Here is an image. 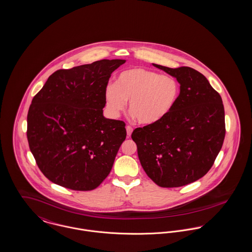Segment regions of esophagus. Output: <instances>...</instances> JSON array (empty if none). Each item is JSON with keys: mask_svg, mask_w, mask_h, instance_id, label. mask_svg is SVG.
Segmentation results:
<instances>
[{"mask_svg": "<svg viewBox=\"0 0 252 252\" xmlns=\"http://www.w3.org/2000/svg\"><path fill=\"white\" fill-rule=\"evenodd\" d=\"M126 134H127V138H129L130 136H131V133H132V127L130 126H126Z\"/></svg>", "mask_w": 252, "mask_h": 252, "instance_id": "esophagus-1", "label": "esophagus"}]
</instances>
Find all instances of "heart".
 <instances>
[{
	"instance_id": "obj_1",
	"label": "heart",
	"mask_w": 252,
	"mask_h": 252,
	"mask_svg": "<svg viewBox=\"0 0 252 252\" xmlns=\"http://www.w3.org/2000/svg\"><path fill=\"white\" fill-rule=\"evenodd\" d=\"M179 94L180 85L174 77L133 67L119 73L115 84L105 87L104 103L108 115L117 118L128 100V108L137 121L153 125L172 112Z\"/></svg>"
}]
</instances>
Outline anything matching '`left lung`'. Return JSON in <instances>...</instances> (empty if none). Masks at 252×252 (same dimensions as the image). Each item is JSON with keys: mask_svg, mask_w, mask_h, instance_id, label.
<instances>
[{"mask_svg": "<svg viewBox=\"0 0 252 252\" xmlns=\"http://www.w3.org/2000/svg\"><path fill=\"white\" fill-rule=\"evenodd\" d=\"M153 65L176 78L179 97L168 116L137 127L131 138L148 176L160 187H180L213 166L225 135L224 108L220 94L196 70Z\"/></svg>", "mask_w": 252, "mask_h": 252, "instance_id": "obj_1", "label": "left lung"}]
</instances>
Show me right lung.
<instances>
[{"label":"right lung","mask_w":252,"mask_h":252,"mask_svg":"<svg viewBox=\"0 0 252 252\" xmlns=\"http://www.w3.org/2000/svg\"><path fill=\"white\" fill-rule=\"evenodd\" d=\"M125 59H101L51 75L32 98L27 136L52 182L90 191L109 174L126 137L123 121L103 116L104 90Z\"/></svg>","instance_id":"add662e5"}]
</instances>
